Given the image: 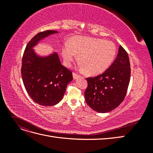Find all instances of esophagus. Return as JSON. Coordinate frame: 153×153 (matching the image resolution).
Segmentation results:
<instances>
[{"label": "esophagus", "instance_id": "34e87169", "mask_svg": "<svg viewBox=\"0 0 153 153\" xmlns=\"http://www.w3.org/2000/svg\"><path fill=\"white\" fill-rule=\"evenodd\" d=\"M73 76L74 79H76V78L80 77V75H78V74H76V73H73Z\"/></svg>", "mask_w": 153, "mask_h": 153}]
</instances>
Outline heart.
<instances>
[{
    "label": "heart",
    "instance_id": "heart-1",
    "mask_svg": "<svg viewBox=\"0 0 153 153\" xmlns=\"http://www.w3.org/2000/svg\"><path fill=\"white\" fill-rule=\"evenodd\" d=\"M117 53L115 44L110 41L89 37L76 36L62 49V55L66 66H69L78 55L82 71L88 75L103 73L112 63Z\"/></svg>",
    "mask_w": 153,
    "mask_h": 153
}]
</instances>
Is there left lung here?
Segmentation results:
<instances>
[{"mask_svg":"<svg viewBox=\"0 0 153 153\" xmlns=\"http://www.w3.org/2000/svg\"><path fill=\"white\" fill-rule=\"evenodd\" d=\"M131 75L126 51L120 45L116 59L101 75L87 78L84 96L87 104L96 112L106 113L117 108L126 94Z\"/></svg>","mask_w":153,"mask_h":153,"instance_id":"left-lung-1","label":"left lung"}]
</instances>
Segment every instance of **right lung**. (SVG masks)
<instances>
[{"label": "right lung", "instance_id": "right-lung-1", "mask_svg": "<svg viewBox=\"0 0 153 153\" xmlns=\"http://www.w3.org/2000/svg\"><path fill=\"white\" fill-rule=\"evenodd\" d=\"M55 33L58 32H39L27 43L22 57L21 74L27 93L34 102L47 106L62 99L67 85L73 80L72 72L62 65L57 53L39 57L32 48L40 40Z\"/></svg>", "mask_w": 153, "mask_h": 153}]
</instances>
